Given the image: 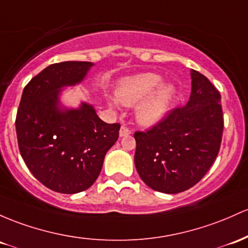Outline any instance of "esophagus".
<instances>
[{"mask_svg":"<svg viewBox=\"0 0 248 248\" xmlns=\"http://www.w3.org/2000/svg\"><path fill=\"white\" fill-rule=\"evenodd\" d=\"M130 134V130L127 128V127L122 126L121 128H120V137L124 138V137H128V135Z\"/></svg>","mask_w":248,"mask_h":248,"instance_id":"esophagus-1","label":"esophagus"}]
</instances>
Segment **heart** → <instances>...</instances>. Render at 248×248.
I'll return each instance as SVG.
<instances>
[{
    "mask_svg": "<svg viewBox=\"0 0 248 248\" xmlns=\"http://www.w3.org/2000/svg\"><path fill=\"white\" fill-rule=\"evenodd\" d=\"M162 78L154 73H145L124 78L119 81L115 96L124 106H135V119L146 127L159 124L167 115L175 96L172 84H161ZM111 107L118 103L109 102Z\"/></svg>",
    "mask_w": 248,
    "mask_h": 248,
    "instance_id": "b5f03b06",
    "label": "heart"
}]
</instances>
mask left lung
<instances>
[{
	"label": "left lung",
	"mask_w": 248,
	"mask_h": 248,
	"mask_svg": "<svg viewBox=\"0 0 248 248\" xmlns=\"http://www.w3.org/2000/svg\"><path fill=\"white\" fill-rule=\"evenodd\" d=\"M192 92L184 107L173 109L146 132H135L134 162L148 187L176 194L189 189L213 165L221 143V96L205 75L190 70Z\"/></svg>",
	"instance_id": "left-lung-1"
}]
</instances>
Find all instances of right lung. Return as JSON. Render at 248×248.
<instances>
[{"instance_id": "right-lung-1", "label": "right lung", "mask_w": 248, "mask_h": 248, "mask_svg": "<svg viewBox=\"0 0 248 248\" xmlns=\"http://www.w3.org/2000/svg\"><path fill=\"white\" fill-rule=\"evenodd\" d=\"M92 62L54 63L24 87L16 115L22 159L49 189L75 194L88 189L102 170L105 155L119 138L120 124H106L94 107H62V88L86 78Z\"/></svg>"}]
</instances>
